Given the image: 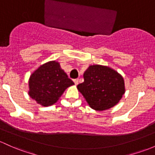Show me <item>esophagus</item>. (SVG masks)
Masks as SVG:
<instances>
[{
    "label": "esophagus",
    "mask_w": 155,
    "mask_h": 155,
    "mask_svg": "<svg viewBox=\"0 0 155 155\" xmlns=\"http://www.w3.org/2000/svg\"><path fill=\"white\" fill-rule=\"evenodd\" d=\"M73 81H74V84H75V85H78V79H74Z\"/></svg>",
    "instance_id": "obj_1"
}]
</instances>
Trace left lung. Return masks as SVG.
Masks as SVG:
<instances>
[{"mask_svg": "<svg viewBox=\"0 0 155 155\" xmlns=\"http://www.w3.org/2000/svg\"><path fill=\"white\" fill-rule=\"evenodd\" d=\"M84 81L77 86L91 109L104 111L117 105L126 91L124 79L112 68L91 65L84 71Z\"/></svg>", "mask_w": 155, "mask_h": 155, "instance_id": "left-lung-1", "label": "left lung"}]
</instances>
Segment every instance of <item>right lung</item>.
Here are the masks:
<instances>
[{
	"instance_id": "obj_1",
	"label": "right lung",
	"mask_w": 155,
	"mask_h": 155,
	"mask_svg": "<svg viewBox=\"0 0 155 155\" xmlns=\"http://www.w3.org/2000/svg\"><path fill=\"white\" fill-rule=\"evenodd\" d=\"M74 85L59 62L48 61L41 65L29 79V97L38 104L47 107L57 103L64 91Z\"/></svg>"
}]
</instances>
